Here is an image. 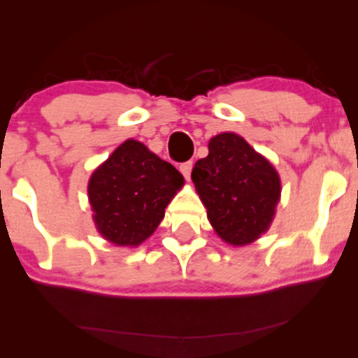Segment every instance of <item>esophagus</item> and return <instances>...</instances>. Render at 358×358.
Listing matches in <instances>:
<instances>
[{
    "label": "esophagus",
    "instance_id": "obj_1",
    "mask_svg": "<svg viewBox=\"0 0 358 358\" xmlns=\"http://www.w3.org/2000/svg\"><path fill=\"white\" fill-rule=\"evenodd\" d=\"M192 168H193V163H192V162H187V163H183V165H180V171H182L183 176H185V178H187V180H190Z\"/></svg>",
    "mask_w": 358,
    "mask_h": 358
}]
</instances>
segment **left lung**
Masks as SVG:
<instances>
[{
    "label": "left lung",
    "mask_w": 358,
    "mask_h": 358,
    "mask_svg": "<svg viewBox=\"0 0 358 358\" xmlns=\"http://www.w3.org/2000/svg\"><path fill=\"white\" fill-rule=\"evenodd\" d=\"M192 180L222 241L245 245L269 229L281 196V180L268 159L239 134L213 136L208 156L195 163Z\"/></svg>",
    "instance_id": "obj_1"
}]
</instances>
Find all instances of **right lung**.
<instances>
[{"label":"right lung","mask_w":358,"mask_h":358,"mask_svg":"<svg viewBox=\"0 0 358 358\" xmlns=\"http://www.w3.org/2000/svg\"><path fill=\"white\" fill-rule=\"evenodd\" d=\"M183 183L171 163L136 139H127L89 180L96 229L113 244L136 248L156 231Z\"/></svg>","instance_id":"obj_1"}]
</instances>
